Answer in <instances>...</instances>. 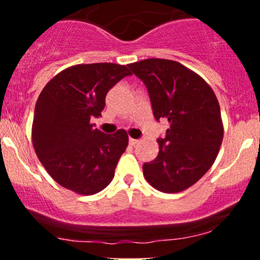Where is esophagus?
<instances>
[{"mask_svg":"<svg viewBox=\"0 0 260 260\" xmlns=\"http://www.w3.org/2000/svg\"><path fill=\"white\" fill-rule=\"evenodd\" d=\"M138 142H140V141H138V140H135V138H129V145L132 146V147L137 146Z\"/></svg>","mask_w":260,"mask_h":260,"instance_id":"obj_1","label":"esophagus"}]
</instances>
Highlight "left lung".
<instances>
[{"instance_id":"obj_1","label":"left lung","mask_w":260,"mask_h":260,"mask_svg":"<svg viewBox=\"0 0 260 260\" xmlns=\"http://www.w3.org/2000/svg\"><path fill=\"white\" fill-rule=\"evenodd\" d=\"M148 90L156 120L169 122L156 158L143 175L162 192H180L198 182L215 162L222 142L221 113L208 83L174 60L146 59L128 65Z\"/></svg>"}]
</instances>
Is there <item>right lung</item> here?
I'll use <instances>...</instances> for the list:
<instances>
[{
	"instance_id": "1",
	"label": "right lung",
	"mask_w": 260,
	"mask_h": 260,
	"mask_svg": "<svg viewBox=\"0 0 260 260\" xmlns=\"http://www.w3.org/2000/svg\"><path fill=\"white\" fill-rule=\"evenodd\" d=\"M131 75L125 65L95 62L70 67L55 75L35 106L32 145L50 176L62 187L93 195L109 185L128 146L124 129L104 135L94 128L106 95Z\"/></svg>"
}]
</instances>
